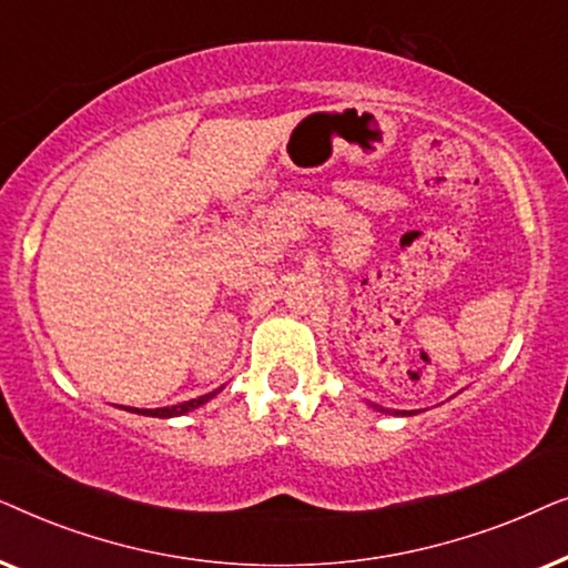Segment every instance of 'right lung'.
Instances as JSON below:
<instances>
[{
    "instance_id": "1",
    "label": "right lung",
    "mask_w": 568,
    "mask_h": 568,
    "mask_svg": "<svg viewBox=\"0 0 568 568\" xmlns=\"http://www.w3.org/2000/svg\"><path fill=\"white\" fill-rule=\"evenodd\" d=\"M214 395H216V390H214V393H206V395H201V398H193V400L178 403V406H168V408H154V410H146V408H129V410H134V414H144V416H158V418L183 416V414H189V410H193V408L204 406V403H206L209 398H214Z\"/></svg>"
}]
</instances>
